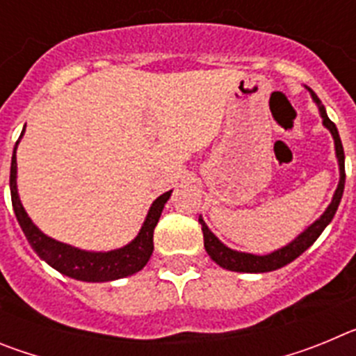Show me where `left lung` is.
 Listing matches in <instances>:
<instances>
[{"label":"left lung","instance_id":"8db88e82","mask_svg":"<svg viewBox=\"0 0 356 356\" xmlns=\"http://www.w3.org/2000/svg\"><path fill=\"white\" fill-rule=\"evenodd\" d=\"M312 92V90H310ZM314 102L317 103L321 112V118H323V124L332 131L333 140H335V151H337V159H339V168H341V180H339V187L333 194V200L330 203V207L326 209V212L314 222L312 226H308L305 229L303 234L300 235L298 238L287 244L285 248L278 251H273L269 254H251V253H238V251L229 250L222 244L216 235L212 234L209 229V226L205 225V221L200 217V225L201 229H203V241H205V250L207 253L210 254V259L217 264V266L225 267V269H229V271H237V273H267V271H275V269H280V267L287 266L291 264L292 260H296L300 257L301 253L308 250V248L312 246L314 242L317 241L321 234H323V229L330 225V221L333 219L335 212L339 209V203H341L342 193H344V181H346V171H344V147H342L341 137H339L337 127H335V122L326 115L325 106L321 105L319 97L312 92Z\"/></svg>","mask_w":356,"mask_h":356}]
</instances>
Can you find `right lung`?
<instances>
[{"label":"right lung","instance_id":"right-lung-1","mask_svg":"<svg viewBox=\"0 0 356 356\" xmlns=\"http://www.w3.org/2000/svg\"><path fill=\"white\" fill-rule=\"evenodd\" d=\"M24 130L21 131L23 137ZM19 137V139H21ZM19 140L15 143L14 156H12L10 165V194H12V207H14L15 217H17L19 225L23 228L28 242L31 248L37 251L40 259L46 260L56 271L65 276H71L74 280L81 282H110V280L124 278L134 273L140 271L149 260L153 253V232L160 219L163 205L168 203L169 196L172 191L162 194L156 197L147 212L146 221L140 228L139 235L124 248H119L114 251H106V253H92V251H81L78 248H72L69 244L55 241V238L44 235L37 228L28 213L24 212L17 194V160H15V149H17Z\"/></svg>","mask_w":356,"mask_h":356}]
</instances>
